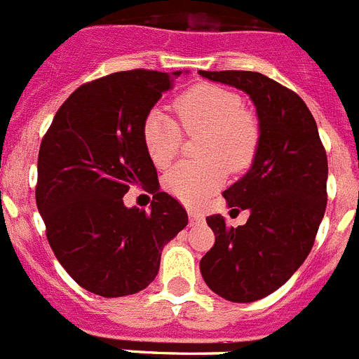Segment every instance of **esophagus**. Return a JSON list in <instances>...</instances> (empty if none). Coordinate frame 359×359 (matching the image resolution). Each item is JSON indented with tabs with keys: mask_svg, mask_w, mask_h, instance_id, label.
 Instances as JSON below:
<instances>
[{
	"mask_svg": "<svg viewBox=\"0 0 359 359\" xmlns=\"http://www.w3.org/2000/svg\"><path fill=\"white\" fill-rule=\"evenodd\" d=\"M189 219H190V224H199L205 221V217H203L201 214H198V212L194 210H189Z\"/></svg>",
	"mask_w": 359,
	"mask_h": 359,
	"instance_id": "obj_1",
	"label": "esophagus"
}]
</instances>
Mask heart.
<instances>
[{"label": "heart", "mask_w": 359, "mask_h": 359, "mask_svg": "<svg viewBox=\"0 0 359 359\" xmlns=\"http://www.w3.org/2000/svg\"><path fill=\"white\" fill-rule=\"evenodd\" d=\"M189 135H201L199 154L207 160L182 163L165 176V189L189 207H199L226 180L230 170H244L259 147V123L243 109L236 93L214 84H199L176 98L174 104ZM145 151L158 169L176 158L182 129L163 109H152L142 128Z\"/></svg>", "instance_id": "b5f03b06"}]
</instances>
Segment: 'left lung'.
<instances>
[{"mask_svg":"<svg viewBox=\"0 0 359 359\" xmlns=\"http://www.w3.org/2000/svg\"><path fill=\"white\" fill-rule=\"evenodd\" d=\"M199 75L244 91L257 109L261 138L252 167L223 192L231 210L250 217L237 228L223 215L207 217L215 243L199 262L219 297L255 302L286 284L313 248L327 205V154L306 102L282 84L257 72Z\"/></svg>","mask_w":359,"mask_h":359,"instance_id":"obj_1","label":"left lung"}]
</instances>
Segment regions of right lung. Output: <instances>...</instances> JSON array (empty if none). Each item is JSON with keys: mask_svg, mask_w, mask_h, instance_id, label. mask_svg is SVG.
<instances>
[{"mask_svg": "<svg viewBox=\"0 0 359 359\" xmlns=\"http://www.w3.org/2000/svg\"><path fill=\"white\" fill-rule=\"evenodd\" d=\"M183 72L111 73L73 91L37 158V210L57 261L79 286L106 298L154 280L161 250L187 226L185 208L160 192L142 128ZM155 192L149 212L123 205L129 186Z\"/></svg>", "mask_w": 359, "mask_h": 359, "instance_id": "add662e5", "label": "right lung"}]
</instances>
